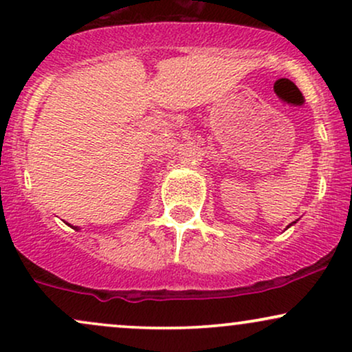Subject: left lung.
Here are the masks:
<instances>
[{
    "instance_id": "1",
    "label": "left lung",
    "mask_w": 352,
    "mask_h": 352,
    "mask_svg": "<svg viewBox=\"0 0 352 352\" xmlns=\"http://www.w3.org/2000/svg\"><path fill=\"white\" fill-rule=\"evenodd\" d=\"M293 223H294V221H293Z\"/></svg>"
}]
</instances>
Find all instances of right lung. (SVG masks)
Masks as SVG:
<instances>
[{
    "mask_svg": "<svg viewBox=\"0 0 352 352\" xmlns=\"http://www.w3.org/2000/svg\"><path fill=\"white\" fill-rule=\"evenodd\" d=\"M74 228H76V230H79V228H78V227H74Z\"/></svg>",
    "mask_w": 352,
    "mask_h": 352,
    "instance_id": "1",
    "label": "right lung"
}]
</instances>
